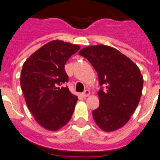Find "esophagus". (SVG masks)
<instances>
[{"mask_svg":"<svg viewBox=\"0 0 160 160\" xmlns=\"http://www.w3.org/2000/svg\"><path fill=\"white\" fill-rule=\"evenodd\" d=\"M90 95V91L89 90H85L84 92H83L81 94V96L83 98H86V97H88V96Z\"/></svg>","mask_w":160,"mask_h":160,"instance_id":"1","label":"esophagus"}]
</instances>
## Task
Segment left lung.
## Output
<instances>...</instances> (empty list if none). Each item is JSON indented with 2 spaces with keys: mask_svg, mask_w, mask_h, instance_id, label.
<instances>
[{
  "mask_svg": "<svg viewBox=\"0 0 160 160\" xmlns=\"http://www.w3.org/2000/svg\"><path fill=\"white\" fill-rule=\"evenodd\" d=\"M79 55L91 62L102 87L99 107L92 112L96 124L107 132L123 127L142 96L144 80L139 68L117 49L103 44L84 48Z\"/></svg>",
  "mask_w": 160,
  "mask_h": 160,
  "instance_id": "left-lung-1",
  "label": "left lung"
}]
</instances>
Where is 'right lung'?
Masks as SVG:
<instances>
[{"label":"right lung","mask_w":160,"mask_h":160,"mask_svg":"<svg viewBox=\"0 0 160 160\" xmlns=\"http://www.w3.org/2000/svg\"><path fill=\"white\" fill-rule=\"evenodd\" d=\"M80 46L52 41L26 59L20 84L26 105L35 120L48 131H58L69 121L78 98L62 85L69 77L65 64Z\"/></svg>","instance_id":"obj_1"}]
</instances>
